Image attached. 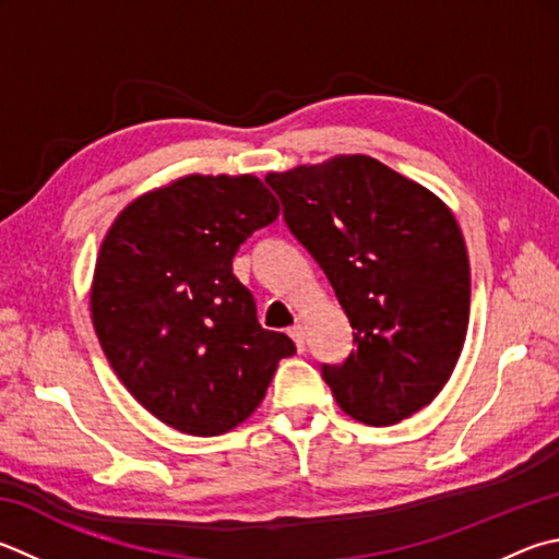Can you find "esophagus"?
<instances>
[{
	"label": "esophagus",
	"instance_id": "esophagus-1",
	"mask_svg": "<svg viewBox=\"0 0 559 559\" xmlns=\"http://www.w3.org/2000/svg\"><path fill=\"white\" fill-rule=\"evenodd\" d=\"M288 334L293 337V342H296L298 352H302V347H306V324L296 322V324H293V328L288 330Z\"/></svg>",
	"mask_w": 559,
	"mask_h": 559
}]
</instances>
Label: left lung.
<instances>
[{"label":"left lung","instance_id":"1","mask_svg":"<svg viewBox=\"0 0 559 559\" xmlns=\"http://www.w3.org/2000/svg\"><path fill=\"white\" fill-rule=\"evenodd\" d=\"M266 180L354 330L347 361L322 367L334 401L367 425L411 418L450 381L469 328V257L454 212L364 154Z\"/></svg>","mask_w":559,"mask_h":559}]
</instances>
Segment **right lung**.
<instances>
[{"label": "right lung", "mask_w": 559, "mask_h": 559, "mask_svg": "<svg viewBox=\"0 0 559 559\" xmlns=\"http://www.w3.org/2000/svg\"><path fill=\"white\" fill-rule=\"evenodd\" d=\"M278 200L251 176L190 174L119 212L99 247L90 312L127 391L168 428L215 438L259 408L296 344L263 330L231 273Z\"/></svg>", "instance_id": "add662e5"}]
</instances>
